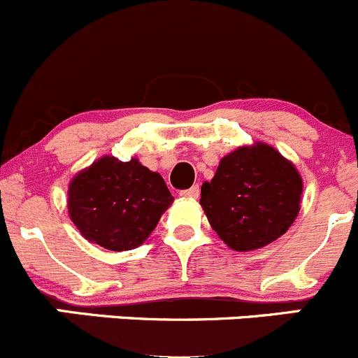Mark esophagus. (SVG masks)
<instances>
[{
  "label": "esophagus",
  "instance_id": "1",
  "mask_svg": "<svg viewBox=\"0 0 358 358\" xmlns=\"http://www.w3.org/2000/svg\"><path fill=\"white\" fill-rule=\"evenodd\" d=\"M182 196L189 197V199H197V197H199V185H194V187H190V189L183 190Z\"/></svg>",
  "mask_w": 358,
  "mask_h": 358
}]
</instances>
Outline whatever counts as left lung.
I'll return each mask as SVG.
<instances>
[{"instance_id":"1","label":"left lung","mask_w":358,"mask_h":358,"mask_svg":"<svg viewBox=\"0 0 358 358\" xmlns=\"http://www.w3.org/2000/svg\"><path fill=\"white\" fill-rule=\"evenodd\" d=\"M303 178L275 147L255 141L220 159L201 187V206L218 238L236 252L276 241L301 210Z\"/></svg>"}]
</instances>
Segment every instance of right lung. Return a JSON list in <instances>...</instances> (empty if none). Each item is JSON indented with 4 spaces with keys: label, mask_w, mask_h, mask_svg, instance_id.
<instances>
[{
    "label": "right lung",
    "mask_w": 358,
    "mask_h": 358,
    "mask_svg": "<svg viewBox=\"0 0 358 358\" xmlns=\"http://www.w3.org/2000/svg\"><path fill=\"white\" fill-rule=\"evenodd\" d=\"M173 199L162 176L136 157L103 155L69 182L68 215L87 241L124 252L143 245Z\"/></svg>",
    "instance_id": "obj_1"
}]
</instances>
